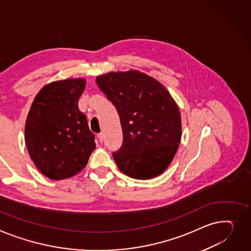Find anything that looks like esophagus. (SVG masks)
<instances>
[{
  "label": "esophagus",
  "instance_id": "obj_1",
  "mask_svg": "<svg viewBox=\"0 0 251 251\" xmlns=\"http://www.w3.org/2000/svg\"><path fill=\"white\" fill-rule=\"evenodd\" d=\"M98 139L100 142H103V133H99V134L97 135Z\"/></svg>",
  "mask_w": 251,
  "mask_h": 251
}]
</instances>
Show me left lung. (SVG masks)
Masks as SVG:
<instances>
[{
  "mask_svg": "<svg viewBox=\"0 0 251 251\" xmlns=\"http://www.w3.org/2000/svg\"><path fill=\"white\" fill-rule=\"evenodd\" d=\"M96 82L120 117L123 142L113 152L119 170L137 179L162 174L181 136L179 110L171 94L138 71L109 73L98 76Z\"/></svg>",
  "mask_w": 251,
  "mask_h": 251,
  "instance_id": "8db88e82",
  "label": "left lung"
}]
</instances>
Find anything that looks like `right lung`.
<instances>
[{
	"label": "right lung",
	"instance_id": "right-lung-1",
	"mask_svg": "<svg viewBox=\"0 0 251 251\" xmlns=\"http://www.w3.org/2000/svg\"><path fill=\"white\" fill-rule=\"evenodd\" d=\"M82 78L48 83L35 97L27 116L25 140L36 168L50 179L79 173L96 148L86 115L78 110Z\"/></svg>",
	"mask_w": 251,
	"mask_h": 251
}]
</instances>
